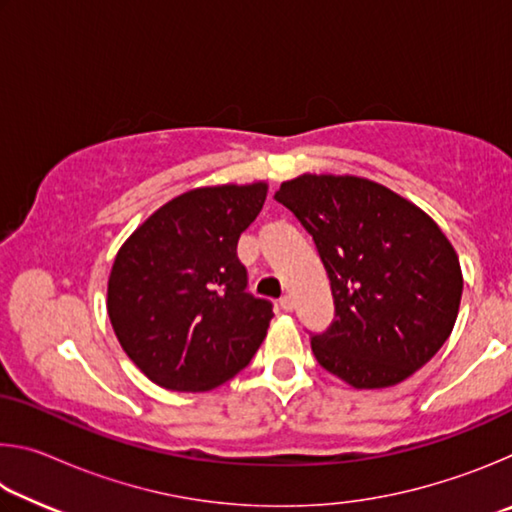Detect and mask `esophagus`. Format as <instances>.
Wrapping results in <instances>:
<instances>
[{"instance_id":"1","label":"esophagus","mask_w":512,"mask_h":512,"mask_svg":"<svg viewBox=\"0 0 512 512\" xmlns=\"http://www.w3.org/2000/svg\"><path fill=\"white\" fill-rule=\"evenodd\" d=\"M280 307H282L284 311H293V307H296V305H293V298H291V296H282V298H280Z\"/></svg>"}]
</instances>
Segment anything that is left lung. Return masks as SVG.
Wrapping results in <instances>:
<instances>
[{"instance_id":"obj_1","label":"left lung","mask_w":512,"mask_h":512,"mask_svg":"<svg viewBox=\"0 0 512 512\" xmlns=\"http://www.w3.org/2000/svg\"><path fill=\"white\" fill-rule=\"evenodd\" d=\"M275 201L314 239L332 287V325L311 334L320 366L354 388H386L443 348L463 275L431 216L357 176L305 173L282 183Z\"/></svg>"}]
</instances>
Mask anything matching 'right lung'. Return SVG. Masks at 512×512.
I'll return each mask as SVG.
<instances>
[{"label":"right lung","mask_w":512,"mask_h":512,"mask_svg":"<svg viewBox=\"0 0 512 512\" xmlns=\"http://www.w3.org/2000/svg\"><path fill=\"white\" fill-rule=\"evenodd\" d=\"M266 183L192 189L162 205L119 248L108 316L121 348L153 384L201 393L244 370L273 305L246 291L237 241Z\"/></svg>","instance_id":"right-lung-1"}]
</instances>
